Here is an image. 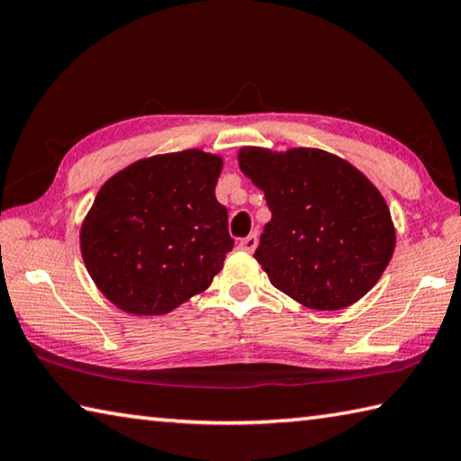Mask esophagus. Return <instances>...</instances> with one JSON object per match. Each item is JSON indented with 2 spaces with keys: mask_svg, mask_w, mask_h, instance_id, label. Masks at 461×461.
<instances>
[{
  "mask_svg": "<svg viewBox=\"0 0 461 461\" xmlns=\"http://www.w3.org/2000/svg\"><path fill=\"white\" fill-rule=\"evenodd\" d=\"M257 242H258V237H257V232H253V234H249V237L239 240V249L247 250V253H253V250L257 249Z\"/></svg>",
  "mask_w": 461,
  "mask_h": 461,
  "instance_id": "obj_1",
  "label": "esophagus"
}]
</instances>
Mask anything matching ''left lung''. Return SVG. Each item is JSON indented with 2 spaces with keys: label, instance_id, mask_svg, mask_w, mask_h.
<instances>
[{
  "label": "left lung",
  "instance_id": "obj_1",
  "mask_svg": "<svg viewBox=\"0 0 461 461\" xmlns=\"http://www.w3.org/2000/svg\"><path fill=\"white\" fill-rule=\"evenodd\" d=\"M239 167L265 193L271 221L255 250L276 289L317 311L353 305L395 249L379 190L349 162L317 149H242Z\"/></svg>",
  "mask_w": 461,
  "mask_h": 461
}]
</instances>
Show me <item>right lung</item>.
I'll return each mask as SVG.
<instances>
[{
  "label": "right lung",
  "instance_id": "right-lung-1",
  "mask_svg": "<svg viewBox=\"0 0 461 461\" xmlns=\"http://www.w3.org/2000/svg\"><path fill=\"white\" fill-rule=\"evenodd\" d=\"M222 158L203 150L150 156L112 176L82 224L86 268L130 315H164L203 293L232 250L214 196Z\"/></svg>",
  "mask_w": 461,
  "mask_h": 461
}]
</instances>
